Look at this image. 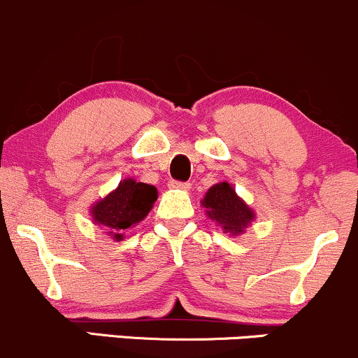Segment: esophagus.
<instances>
[{"instance_id":"obj_1","label":"esophagus","mask_w":358,"mask_h":358,"mask_svg":"<svg viewBox=\"0 0 358 358\" xmlns=\"http://www.w3.org/2000/svg\"><path fill=\"white\" fill-rule=\"evenodd\" d=\"M168 187H170L171 190H188V188H190V183H187V182H175V180H171V182L168 183Z\"/></svg>"}]
</instances>
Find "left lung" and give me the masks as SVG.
<instances>
[{"label":"left lung","mask_w":358,"mask_h":358,"mask_svg":"<svg viewBox=\"0 0 358 358\" xmlns=\"http://www.w3.org/2000/svg\"><path fill=\"white\" fill-rule=\"evenodd\" d=\"M200 203L208 219L232 237L244 234L256 219V212L237 195L236 188L227 180L212 185Z\"/></svg>","instance_id":"obj_1"}]
</instances>
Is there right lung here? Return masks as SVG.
<instances>
[{
	"mask_svg": "<svg viewBox=\"0 0 358 358\" xmlns=\"http://www.w3.org/2000/svg\"><path fill=\"white\" fill-rule=\"evenodd\" d=\"M156 199L158 190L153 185L124 178L104 199L90 205V217L94 224L106 229L109 239L122 241V232L145 220Z\"/></svg>",
	"mask_w": 358,
	"mask_h": 358,
	"instance_id": "1",
	"label": "right lung"
}]
</instances>
